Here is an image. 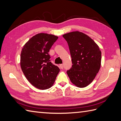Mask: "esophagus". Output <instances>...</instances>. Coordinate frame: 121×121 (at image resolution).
Masks as SVG:
<instances>
[{
  "label": "esophagus",
  "mask_w": 121,
  "mask_h": 121,
  "mask_svg": "<svg viewBox=\"0 0 121 121\" xmlns=\"http://www.w3.org/2000/svg\"><path fill=\"white\" fill-rule=\"evenodd\" d=\"M60 67H61V69H63V65H60Z\"/></svg>",
  "instance_id": "34e87169"
}]
</instances>
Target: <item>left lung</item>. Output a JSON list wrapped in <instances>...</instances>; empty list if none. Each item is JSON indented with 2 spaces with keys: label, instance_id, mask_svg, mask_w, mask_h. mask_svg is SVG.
I'll return each instance as SVG.
<instances>
[{
  "label": "left lung",
  "instance_id": "obj_1",
  "mask_svg": "<svg viewBox=\"0 0 121 121\" xmlns=\"http://www.w3.org/2000/svg\"><path fill=\"white\" fill-rule=\"evenodd\" d=\"M67 42L73 65L67 74L71 82L83 88L91 84L101 66V52L98 45L84 33L74 31L62 35Z\"/></svg>",
  "mask_w": 121,
  "mask_h": 121
}]
</instances>
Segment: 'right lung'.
Wrapping results in <instances>:
<instances>
[{"mask_svg": "<svg viewBox=\"0 0 121 121\" xmlns=\"http://www.w3.org/2000/svg\"><path fill=\"white\" fill-rule=\"evenodd\" d=\"M58 37L47 33H38L27 41L21 52L20 65L30 83L37 88L52 87L60 71L50 62L48 52Z\"/></svg>", "mask_w": 121, "mask_h": 121, "instance_id": "add662e5", "label": "right lung"}]
</instances>
